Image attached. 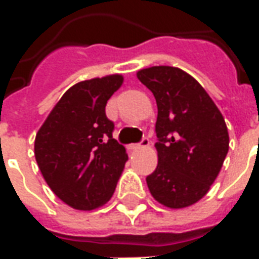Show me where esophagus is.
<instances>
[{"mask_svg":"<svg viewBox=\"0 0 259 259\" xmlns=\"http://www.w3.org/2000/svg\"><path fill=\"white\" fill-rule=\"evenodd\" d=\"M148 146H150V141H148V139H143L141 143H139V144H129V146H127V150H130V151H135V150H140V148H144V147H148Z\"/></svg>","mask_w":259,"mask_h":259,"instance_id":"34e87169","label":"esophagus"}]
</instances>
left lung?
I'll list each match as a JSON object with an SVG mask.
<instances>
[{"label":"left lung","mask_w":259,"mask_h":259,"mask_svg":"<svg viewBox=\"0 0 259 259\" xmlns=\"http://www.w3.org/2000/svg\"><path fill=\"white\" fill-rule=\"evenodd\" d=\"M137 79L155 97L158 107L157 169L147 186L162 205L179 209L209 191L229 151L222 113L204 87L185 70L151 66Z\"/></svg>","instance_id":"obj_1"}]
</instances>
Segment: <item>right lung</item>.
<instances>
[{
	"label": "right lung",
	"instance_id": "1",
	"mask_svg": "<svg viewBox=\"0 0 259 259\" xmlns=\"http://www.w3.org/2000/svg\"><path fill=\"white\" fill-rule=\"evenodd\" d=\"M122 83V74L76 83L37 132L34 157L42 178L74 209L91 211L107 204L127 161L105 115L107 101Z\"/></svg>",
	"mask_w": 259,
	"mask_h": 259
}]
</instances>
